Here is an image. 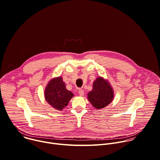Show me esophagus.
Returning <instances> with one entry per match:
<instances>
[{
  "label": "esophagus",
  "mask_w": 160,
  "mask_h": 160,
  "mask_svg": "<svg viewBox=\"0 0 160 160\" xmlns=\"http://www.w3.org/2000/svg\"><path fill=\"white\" fill-rule=\"evenodd\" d=\"M78 92H79V94L81 96H82L84 95V91H83L82 89H79Z\"/></svg>",
  "instance_id": "1"
}]
</instances>
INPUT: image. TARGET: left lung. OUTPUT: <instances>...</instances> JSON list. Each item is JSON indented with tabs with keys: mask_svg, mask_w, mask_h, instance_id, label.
I'll use <instances>...</instances> for the list:
<instances>
[{
	"mask_svg": "<svg viewBox=\"0 0 160 160\" xmlns=\"http://www.w3.org/2000/svg\"><path fill=\"white\" fill-rule=\"evenodd\" d=\"M92 88V90L88 94V98L95 108H103L112 101L113 90L110 84L102 78H98L94 82Z\"/></svg>",
	"mask_w": 160,
	"mask_h": 160,
	"instance_id": "1",
	"label": "left lung"
}]
</instances>
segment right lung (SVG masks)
I'll list each match as a JSON object with an SVG mask.
<instances>
[{
  "mask_svg": "<svg viewBox=\"0 0 160 160\" xmlns=\"http://www.w3.org/2000/svg\"><path fill=\"white\" fill-rule=\"evenodd\" d=\"M74 94L66 89L62 78L51 80L45 89V98L47 102L57 110H62L66 106Z\"/></svg>",
  "mask_w": 160,
  "mask_h": 160,
  "instance_id": "right-lung-1",
  "label": "right lung"
}]
</instances>
